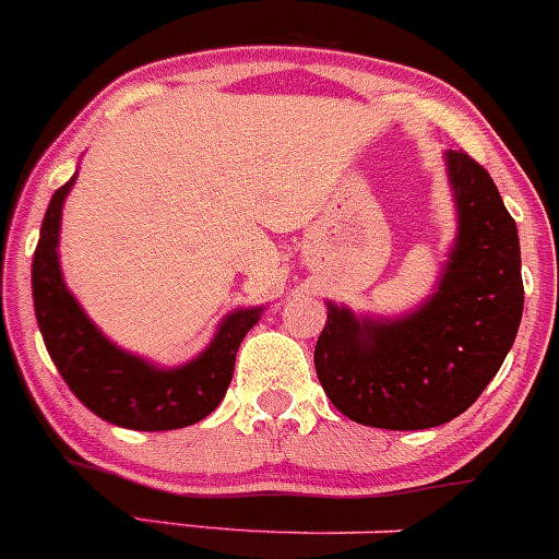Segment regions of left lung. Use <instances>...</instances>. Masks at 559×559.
I'll return each instance as SVG.
<instances>
[{"label": "left lung", "mask_w": 559, "mask_h": 559, "mask_svg": "<svg viewBox=\"0 0 559 559\" xmlns=\"http://www.w3.org/2000/svg\"><path fill=\"white\" fill-rule=\"evenodd\" d=\"M456 240L438 289L400 319H370L326 302L316 376L348 419L427 430L471 408L514 346L524 286L520 235L478 162L447 151Z\"/></svg>", "instance_id": "left-lung-1"}]
</instances>
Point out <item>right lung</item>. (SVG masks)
Returning <instances> with one entry per match:
<instances>
[{"label": "right lung", "instance_id": "obj_1", "mask_svg": "<svg viewBox=\"0 0 559 559\" xmlns=\"http://www.w3.org/2000/svg\"><path fill=\"white\" fill-rule=\"evenodd\" d=\"M72 183L75 175L50 197L32 259L37 324L61 379L99 419L127 430H178L205 419L227 394L240 341L257 324L262 308L229 313L211 346L180 368H154L118 348L92 324L61 278V207Z\"/></svg>", "mask_w": 559, "mask_h": 559}]
</instances>
